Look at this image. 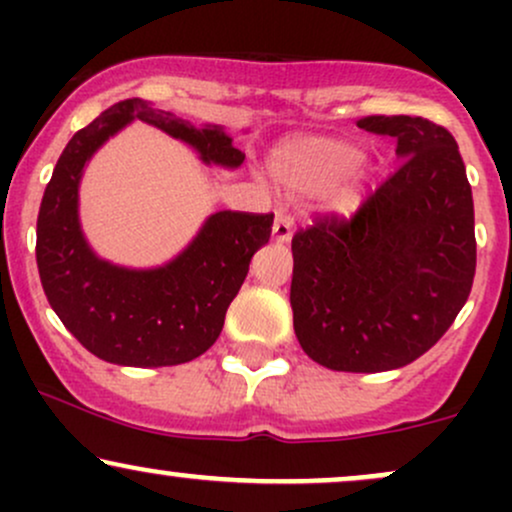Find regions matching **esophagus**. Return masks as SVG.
<instances>
[{
	"label": "esophagus",
	"mask_w": 512,
	"mask_h": 512,
	"mask_svg": "<svg viewBox=\"0 0 512 512\" xmlns=\"http://www.w3.org/2000/svg\"><path fill=\"white\" fill-rule=\"evenodd\" d=\"M291 236H293V216L286 209H276L272 238L276 243H289Z\"/></svg>",
	"instance_id": "34e87169"
}]
</instances>
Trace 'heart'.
Instances as JSON below:
<instances>
[{"label": "heart", "instance_id": "heart-1", "mask_svg": "<svg viewBox=\"0 0 512 512\" xmlns=\"http://www.w3.org/2000/svg\"><path fill=\"white\" fill-rule=\"evenodd\" d=\"M361 151L330 137L291 139L281 144L269 163L272 178L291 195L327 192V204L351 214L363 202V180L356 173Z\"/></svg>", "mask_w": 512, "mask_h": 512}]
</instances>
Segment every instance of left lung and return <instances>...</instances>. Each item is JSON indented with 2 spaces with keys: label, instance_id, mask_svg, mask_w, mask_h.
I'll return each instance as SVG.
<instances>
[{
  "label": "left lung",
  "instance_id": "1",
  "mask_svg": "<svg viewBox=\"0 0 512 512\" xmlns=\"http://www.w3.org/2000/svg\"><path fill=\"white\" fill-rule=\"evenodd\" d=\"M399 168L354 216H317L291 240L293 330L320 366L380 373L448 332L477 269L474 202L455 137L424 117L368 115Z\"/></svg>",
  "mask_w": 512,
  "mask_h": 512
}]
</instances>
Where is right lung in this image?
I'll return each instance as SVG.
<instances>
[{"label":"right lung","mask_w":512,"mask_h":512,"mask_svg":"<svg viewBox=\"0 0 512 512\" xmlns=\"http://www.w3.org/2000/svg\"><path fill=\"white\" fill-rule=\"evenodd\" d=\"M132 120L149 122L190 144L204 163L238 168L243 151L219 125L195 127L142 98L110 105L64 146L38 214L43 291L62 325L93 356L117 366H178L219 339L250 260L272 236L274 214L216 211L175 260L127 269L88 248L79 223V182L86 161Z\"/></svg>","instance_id":"obj_1"}]
</instances>
